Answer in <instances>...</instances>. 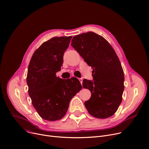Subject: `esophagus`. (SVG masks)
Returning <instances> with one entry per match:
<instances>
[{"label":"esophagus","mask_w":149,"mask_h":149,"mask_svg":"<svg viewBox=\"0 0 149 149\" xmlns=\"http://www.w3.org/2000/svg\"><path fill=\"white\" fill-rule=\"evenodd\" d=\"M79 81H80V82H81V85L82 84V82H83V79L82 78H79Z\"/></svg>","instance_id":"1"}]
</instances>
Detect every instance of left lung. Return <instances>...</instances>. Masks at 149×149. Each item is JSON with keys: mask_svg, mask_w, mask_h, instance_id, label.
I'll return each mask as SVG.
<instances>
[{"mask_svg": "<svg viewBox=\"0 0 149 149\" xmlns=\"http://www.w3.org/2000/svg\"><path fill=\"white\" fill-rule=\"evenodd\" d=\"M71 45L93 68L94 81L84 79L82 83L91 93L85 107L97 118L111 116L121 103L124 90V73L115 51L103 37L91 31L74 36Z\"/></svg>", "mask_w": 149, "mask_h": 149, "instance_id": "1", "label": "left lung"}]
</instances>
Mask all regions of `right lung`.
<instances>
[{"mask_svg": "<svg viewBox=\"0 0 149 149\" xmlns=\"http://www.w3.org/2000/svg\"><path fill=\"white\" fill-rule=\"evenodd\" d=\"M72 36L54 37L43 43L34 52L27 76L32 104L43 119L55 121L65 114L71 99L82 89L79 80L60 79L63 55Z\"/></svg>", "mask_w": 149, "mask_h": 149, "instance_id": "obj_1", "label": "right lung"}]
</instances>
